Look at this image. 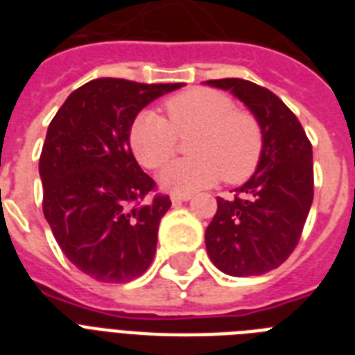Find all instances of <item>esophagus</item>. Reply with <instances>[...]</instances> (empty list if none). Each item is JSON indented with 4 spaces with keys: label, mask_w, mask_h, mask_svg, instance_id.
Instances as JSON below:
<instances>
[{
    "label": "esophagus",
    "mask_w": 355,
    "mask_h": 355,
    "mask_svg": "<svg viewBox=\"0 0 355 355\" xmlns=\"http://www.w3.org/2000/svg\"><path fill=\"white\" fill-rule=\"evenodd\" d=\"M189 199H191V195H184V193H173L171 195L173 205H178V202H188Z\"/></svg>",
    "instance_id": "1"
}]
</instances>
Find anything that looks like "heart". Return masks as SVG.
Returning a JSON list of instances; mask_svg holds the SVG:
<instances>
[{
	"label": "heart",
	"mask_w": 355,
	"mask_h": 355,
	"mask_svg": "<svg viewBox=\"0 0 355 355\" xmlns=\"http://www.w3.org/2000/svg\"><path fill=\"white\" fill-rule=\"evenodd\" d=\"M167 121L141 112L130 127L134 156L147 169H158L177 150L178 138H188L191 156L160 173L158 182L171 193H195L225 177L230 184L247 180L263 153V130L250 112L237 110L228 96L210 88H191L166 103Z\"/></svg>",
	"instance_id": "obj_1"
}]
</instances>
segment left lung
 <instances>
[{"instance_id":"left-lung-1","label":"left lung","mask_w":355,"mask_h":355,"mask_svg":"<svg viewBox=\"0 0 355 355\" xmlns=\"http://www.w3.org/2000/svg\"><path fill=\"white\" fill-rule=\"evenodd\" d=\"M230 92L263 130V153L256 171L236 188V197H217L206 228V250L225 275L258 276L280 267L295 250L313 202V150L297 116L270 90L245 79L206 80Z\"/></svg>"}]
</instances>
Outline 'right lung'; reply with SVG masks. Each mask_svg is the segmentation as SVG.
<instances>
[{"mask_svg": "<svg viewBox=\"0 0 355 355\" xmlns=\"http://www.w3.org/2000/svg\"><path fill=\"white\" fill-rule=\"evenodd\" d=\"M103 77L69 94L40 155L44 216L66 258L97 282L123 284L149 269L167 195L130 149V127L149 103L182 88Z\"/></svg>", "mask_w": 355, "mask_h": 355, "instance_id": "obj_1", "label": "right lung"}]
</instances>
